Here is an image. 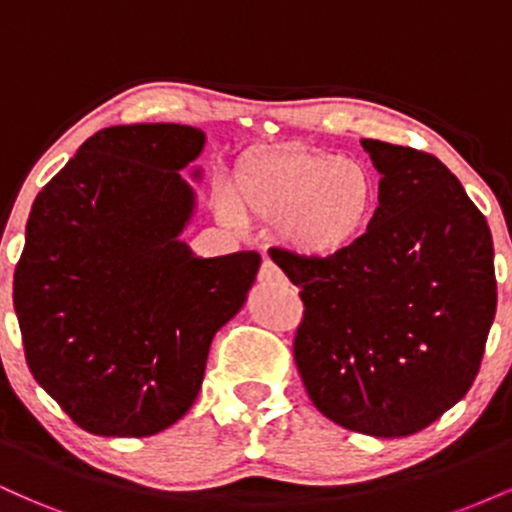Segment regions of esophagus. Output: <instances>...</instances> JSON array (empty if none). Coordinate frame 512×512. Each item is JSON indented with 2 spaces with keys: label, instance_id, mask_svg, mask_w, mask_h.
Returning <instances> with one entry per match:
<instances>
[{
  "label": "esophagus",
  "instance_id": "obj_1",
  "mask_svg": "<svg viewBox=\"0 0 512 512\" xmlns=\"http://www.w3.org/2000/svg\"><path fill=\"white\" fill-rule=\"evenodd\" d=\"M257 279L264 281V284H284L286 276L272 260H269V257H264L260 264V272H257Z\"/></svg>",
  "mask_w": 512,
  "mask_h": 512
}]
</instances>
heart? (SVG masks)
Segmentation results:
<instances>
[{"label":"heart","mask_w":512,"mask_h":512,"mask_svg":"<svg viewBox=\"0 0 512 512\" xmlns=\"http://www.w3.org/2000/svg\"><path fill=\"white\" fill-rule=\"evenodd\" d=\"M236 201L221 207L226 221L240 223L238 206L262 219H281L279 233L289 248L313 260H332L370 231L380 187L363 163L330 151L296 149L240 170Z\"/></svg>","instance_id":"1"}]
</instances>
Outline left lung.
Instances as JSON below:
<instances>
[{
    "instance_id": "obj_1",
    "label": "left lung",
    "mask_w": 512,
    "mask_h": 512,
    "mask_svg": "<svg viewBox=\"0 0 512 512\" xmlns=\"http://www.w3.org/2000/svg\"><path fill=\"white\" fill-rule=\"evenodd\" d=\"M378 168L373 226L344 255L274 248L305 305L293 358L320 414L402 438L467 395L496 315L484 214L436 156L363 139Z\"/></svg>"
}]
</instances>
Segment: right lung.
I'll return each instance as SVG.
<instances>
[{
  "instance_id": "obj_1",
  "label": "right lung",
  "mask_w": 512,
  "mask_h": 512,
  "mask_svg": "<svg viewBox=\"0 0 512 512\" xmlns=\"http://www.w3.org/2000/svg\"><path fill=\"white\" fill-rule=\"evenodd\" d=\"M202 146L187 125L101 129L33 202L14 272L23 354L93 436L144 438L182 419L260 269L255 250L202 260L178 240L195 207L178 170Z\"/></svg>"
}]
</instances>
